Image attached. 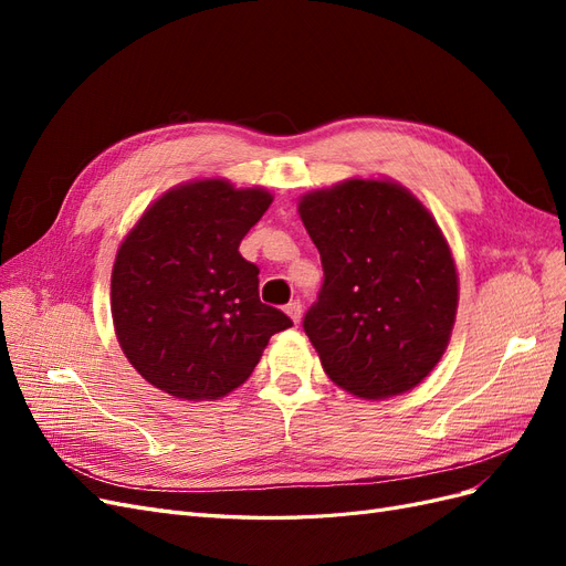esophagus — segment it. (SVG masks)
Returning a JSON list of instances; mask_svg holds the SVG:
<instances>
[{"label": "esophagus", "instance_id": "obj_1", "mask_svg": "<svg viewBox=\"0 0 566 566\" xmlns=\"http://www.w3.org/2000/svg\"><path fill=\"white\" fill-rule=\"evenodd\" d=\"M285 314L293 318V323H300V318H302V302L300 300H293V302H287L285 304Z\"/></svg>", "mask_w": 566, "mask_h": 566}]
</instances>
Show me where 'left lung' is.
<instances>
[{"instance_id":"obj_1","label":"left lung","mask_w":566,"mask_h":566,"mask_svg":"<svg viewBox=\"0 0 566 566\" xmlns=\"http://www.w3.org/2000/svg\"><path fill=\"white\" fill-rule=\"evenodd\" d=\"M323 285L304 333L328 378L361 399L420 385L449 347L458 273L434 217L389 179H347L300 198Z\"/></svg>"}]
</instances>
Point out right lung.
I'll return each mask as SVG.
<instances>
[{"label": "right lung", "instance_id": "obj_1", "mask_svg": "<svg viewBox=\"0 0 566 566\" xmlns=\"http://www.w3.org/2000/svg\"><path fill=\"white\" fill-rule=\"evenodd\" d=\"M264 188L198 179L160 196L115 256L111 312L146 382L186 401L241 387L273 333L293 325L260 302V269L238 252L269 210Z\"/></svg>", "mask_w": 566, "mask_h": 566}]
</instances>
